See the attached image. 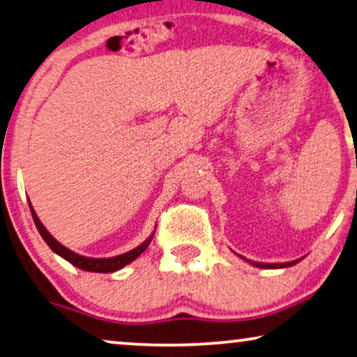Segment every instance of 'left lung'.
I'll list each match as a JSON object with an SVG mask.
<instances>
[{
    "instance_id": "8db88e82",
    "label": "left lung",
    "mask_w": 357,
    "mask_h": 357,
    "mask_svg": "<svg viewBox=\"0 0 357 357\" xmlns=\"http://www.w3.org/2000/svg\"><path fill=\"white\" fill-rule=\"evenodd\" d=\"M241 258H243V257H241ZM243 260L252 263V265L257 268H287V266L296 265V263H299L302 258H299V260H294V261H286V263H260V261H250V260H247V258H243Z\"/></svg>"
}]
</instances>
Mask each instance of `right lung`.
I'll return each mask as SVG.
<instances>
[{"label":"right lung","mask_w":357,"mask_h":357,"mask_svg":"<svg viewBox=\"0 0 357 357\" xmlns=\"http://www.w3.org/2000/svg\"><path fill=\"white\" fill-rule=\"evenodd\" d=\"M29 208H31V213H32V218H33V222H36V226L38 229V232H40V236L43 241L47 242V245L52 248L53 252L56 253V255H60L61 258H65L66 261H70L71 265H75L76 268H79V270H84V271H94V273H114V271H119L121 268L128 265L133 260H136L141 253H143L148 245L153 241L154 237V232L151 234V236L146 238V241L138 245L133 250L126 252V253H121V255H116V257H110V258H92V257H84V255H79V253L70 250V248H66L65 245H61L60 242L56 241L55 237L52 236L50 232L47 231L45 226L40 222V219H38L37 213L33 211L31 202H29Z\"/></svg>","instance_id":"obj_1"}]
</instances>
